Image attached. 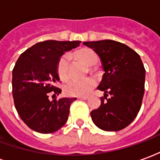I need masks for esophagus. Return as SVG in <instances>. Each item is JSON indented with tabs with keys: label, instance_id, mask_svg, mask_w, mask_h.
<instances>
[{
	"label": "esophagus",
	"instance_id": "obj_1",
	"mask_svg": "<svg viewBox=\"0 0 160 160\" xmlns=\"http://www.w3.org/2000/svg\"><path fill=\"white\" fill-rule=\"evenodd\" d=\"M78 99H81V100H87L88 97H78Z\"/></svg>",
	"mask_w": 160,
	"mask_h": 160
}]
</instances>
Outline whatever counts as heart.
I'll use <instances>...</instances> for the list:
<instances>
[{
	"instance_id": "obj_1",
	"label": "heart",
	"mask_w": 160,
	"mask_h": 160,
	"mask_svg": "<svg viewBox=\"0 0 160 160\" xmlns=\"http://www.w3.org/2000/svg\"><path fill=\"white\" fill-rule=\"evenodd\" d=\"M74 55L89 66L95 65L98 61L97 53L90 48H82L77 52ZM58 77L62 81H67L69 78V55L65 53L62 54L57 62ZM96 86V80L93 78H86L80 80H72L64 87V92L68 96H77L82 97L87 96L88 94Z\"/></svg>"
}]
</instances>
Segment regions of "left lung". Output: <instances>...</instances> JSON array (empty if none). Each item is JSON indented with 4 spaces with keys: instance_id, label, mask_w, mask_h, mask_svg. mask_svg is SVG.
I'll list each match as a JSON object with an SVG mask.
<instances>
[{
    "instance_id": "obj_1",
    "label": "left lung",
    "mask_w": 160,
    "mask_h": 160,
    "mask_svg": "<svg viewBox=\"0 0 160 160\" xmlns=\"http://www.w3.org/2000/svg\"><path fill=\"white\" fill-rule=\"evenodd\" d=\"M83 45L99 56L105 71L98 86L104 97L100 107L91 112L92 122L105 131L123 129L135 120L142 105L145 80L142 60L127 45L111 39Z\"/></svg>"
}]
</instances>
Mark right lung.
<instances>
[{
	"label": "right lung",
	"instance_id": "add662e5",
	"mask_svg": "<svg viewBox=\"0 0 160 160\" xmlns=\"http://www.w3.org/2000/svg\"><path fill=\"white\" fill-rule=\"evenodd\" d=\"M80 41L46 40L28 48L19 56L12 71L15 107L22 122L42 134L55 132L66 123L69 107L76 98L49 100L62 92L57 62L67 51L78 48Z\"/></svg>",
	"mask_w": 160,
	"mask_h": 160
}]
</instances>
